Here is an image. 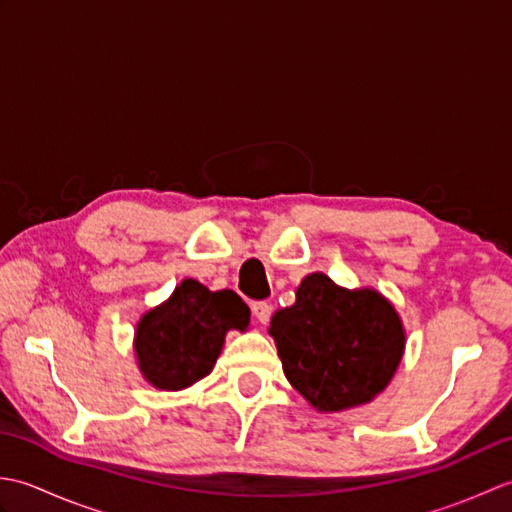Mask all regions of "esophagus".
Returning a JSON list of instances; mask_svg holds the SVG:
<instances>
[{"label": "esophagus", "instance_id": "esophagus-1", "mask_svg": "<svg viewBox=\"0 0 512 512\" xmlns=\"http://www.w3.org/2000/svg\"><path fill=\"white\" fill-rule=\"evenodd\" d=\"M270 314H273V306H270V303H266V301L253 303V317L262 325H266L270 321Z\"/></svg>", "mask_w": 512, "mask_h": 512}]
</instances>
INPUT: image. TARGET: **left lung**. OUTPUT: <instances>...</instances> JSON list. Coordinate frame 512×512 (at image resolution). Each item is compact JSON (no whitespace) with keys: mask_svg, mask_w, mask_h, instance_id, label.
<instances>
[{"mask_svg":"<svg viewBox=\"0 0 512 512\" xmlns=\"http://www.w3.org/2000/svg\"><path fill=\"white\" fill-rule=\"evenodd\" d=\"M295 297L268 328L288 383L317 411L354 409L383 394L407 343L394 303L323 273L303 277Z\"/></svg>","mask_w":512,"mask_h":512,"instance_id":"1","label":"left lung"}]
</instances>
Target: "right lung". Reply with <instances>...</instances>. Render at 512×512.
Listing matches in <instances>:
<instances>
[{"instance_id":"obj_1","label":"right lung","mask_w":512,"mask_h":512,"mask_svg":"<svg viewBox=\"0 0 512 512\" xmlns=\"http://www.w3.org/2000/svg\"><path fill=\"white\" fill-rule=\"evenodd\" d=\"M250 310L233 290H209L182 279L167 301L147 310L134 330L138 369L151 387L180 391L211 369L228 330L244 332Z\"/></svg>"}]
</instances>
